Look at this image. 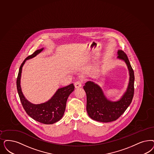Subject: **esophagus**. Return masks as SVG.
<instances>
[{"mask_svg":"<svg viewBox=\"0 0 154 154\" xmlns=\"http://www.w3.org/2000/svg\"><path fill=\"white\" fill-rule=\"evenodd\" d=\"M81 86H82V83H81V81H77L74 83V87L76 89L80 88L81 87Z\"/></svg>","mask_w":154,"mask_h":154,"instance_id":"esophagus-1","label":"esophagus"}]
</instances>
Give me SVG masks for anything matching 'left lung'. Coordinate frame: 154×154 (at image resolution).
<instances>
[{
  "instance_id": "1",
  "label": "left lung",
  "mask_w": 154,
  "mask_h": 154,
  "mask_svg": "<svg viewBox=\"0 0 154 154\" xmlns=\"http://www.w3.org/2000/svg\"><path fill=\"white\" fill-rule=\"evenodd\" d=\"M117 58L123 61L127 65L129 73V81L127 89L119 100H109L101 86L89 81L85 83L84 89L86 94V110L92 119L98 122H112L126 111L131 103L134 92V73L127 55L121 50L117 52Z\"/></svg>"
}]
</instances>
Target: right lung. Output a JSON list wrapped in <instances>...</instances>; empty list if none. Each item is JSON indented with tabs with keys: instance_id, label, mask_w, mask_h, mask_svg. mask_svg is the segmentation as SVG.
I'll use <instances>...</instances> for the list:
<instances>
[{
	"instance_id": "add662e5",
	"label": "right lung",
	"mask_w": 154,
	"mask_h": 154,
	"mask_svg": "<svg viewBox=\"0 0 154 154\" xmlns=\"http://www.w3.org/2000/svg\"><path fill=\"white\" fill-rule=\"evenodd\" d=\"M43 49L42 48L36 51L23 62L19 71L16 85L21 104L27 114L37 122L51 125L58 122L63 117L68 98L74 91V86L73 84H71L65 87L59 88L51 99L40 104H33L27 100L23 94L20 85L22 68L27 60L35 57L41 53Z\"/></svg>"
}]
</instances>
